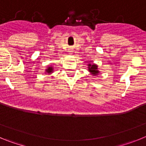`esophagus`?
Instances as JSON below:
<instances>
[{
	"label": "esophagus",
	"mask_w": 146,
	"mask_h": 146,
	"mask_svg": "<svg viewBox=\"0 0 146 146\" xmlns=\"http://www.w3.org/2000/svg\"><path fill=\"white\" fill-rule=\"evenodd\" d=\"M69 53H70V54H72V50H69Z\"/></svg>",
	"instance_id": "esophagus-1"
}]
</instances>
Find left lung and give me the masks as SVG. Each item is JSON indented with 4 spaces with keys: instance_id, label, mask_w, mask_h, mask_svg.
Masks as SVG:
<instances>
[{
    "instance_id": "obj_1",
    "label": "left lung",
    "mask_w": 146,
    "mask_h": 146,
    "mask_svg": "<svg viewBox=\"0 0 146 146\" xmlns=\"http://www.w3.org/2000/svg\"><path fill=\"white\" fill-rule=\"evenodd\" d=\"M88 70L91 73V75L94 76V77H96L100 73L99 69H98V66L95 64H88Z\"/></svg>"
}]
</instances>
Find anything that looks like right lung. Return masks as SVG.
<instances>
[{"mask_svg":"<svg viewBox=\"0 0 146 146\" xmlns=\"http://www.w3.org/2000/svg\"><path fill=\"white\" fill-rule=\"evenodd\" d=\"M54 71V68L53 66H47V69H46V70H45L44 73L46 74H51Z\"/></svg>","mask_w":146,"mask_h":146,"instance_id":"add662e5","label":"right lung"}]
</instances>
